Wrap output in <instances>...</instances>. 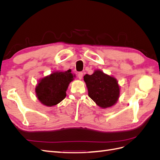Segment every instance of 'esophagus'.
I'll list each match as a JSON object with an SVG mask.
<instances>
[{"mask_svg":"<svg viewBox=\"0 0 160 160\" xmlns=\"http://www.w3.org/2000/svg\"><path fill=\"white\" fill-rule=\"evenodd\" d=\"M77 76H78L79 79H81L82 77H83V72H79V73H78V75H77Z\"/></svg>","mask_w":160,"mask_h":160,"instance_id":"1","label":"esophagus"}]
</instances>
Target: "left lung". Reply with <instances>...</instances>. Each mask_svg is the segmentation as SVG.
Returning a JSON list of instances; mask_svg holds the SVG:
<instances>
[{
  "mask_svg": "<svg viewBox=\"0 0 160 160\" xmlns=\"http://www.w3.org/2000/svg\"><path fill=\"white\" fill-rule=\"evenodd\" d=\"M89 98L100 108L112 107L119 99L120 88L115 77L101 70H95L92 75L83 77Z\"/></svg>",
  "mask_w": 160,
  "mask_h": 160,
  "instance_id": "1",
  "label": "left lung"
}]
</instances>
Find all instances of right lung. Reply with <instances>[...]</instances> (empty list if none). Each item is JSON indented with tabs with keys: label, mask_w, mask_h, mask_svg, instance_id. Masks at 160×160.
I'll return each instance as SVG.
<instances>
[{
	"label": "right lung",
	"mask_w": 160,
	"mask_h": 160,
	"mask_svg": "<svg viewBox=\"0 0 160 160\" xmlns=\"http://www.w3.org/2000/svg\"><path fill=\"white\" fill-rule=\"evenodd\" d=\"M71 72V69L55 71L39 80L36 86L35 93L37 99L42 105L52 107L65 98L68 86L75 77Z\"/></svg>",
	"instance_id": "add662e5"
}]
</instances>
